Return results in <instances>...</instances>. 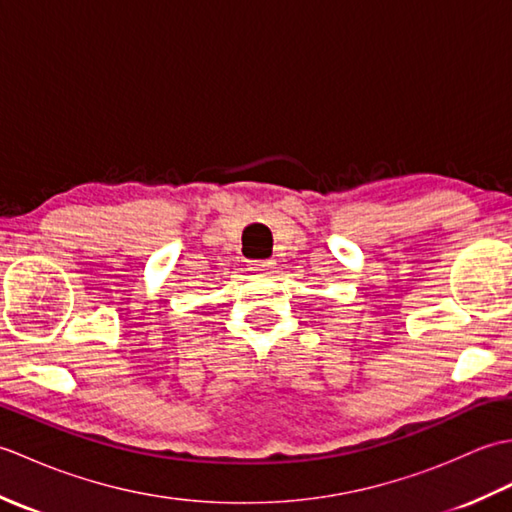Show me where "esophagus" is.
<instances>
[{"label":"esophagus","instance_id":"34e87169","mask_svg":"<svg viewBox=\"0 0 512 512\" xmlns=\"http://www.w3.org/2000/svg\"><path fill=\"white\" fill-rule=\"evenodd\" d=\"M273 268V262L270 259H257V262H250V270H257V273H268Z\"/></svg>","mask_w":512,"mask_h":512}]
</instances>
